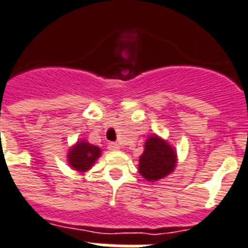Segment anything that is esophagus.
<instances>
[{
    "mask_svg": "<svg viewBox=\"0 0 248 248\" xmlns=\"http://www.w3.org/2000/svg\"><path fill=\"white\" fill-rule=\"evenodd\" d=\"M108 147H109V150H112V151H117V150L121 149L120 143L117 142H111L109 145H108Z\"/></svg>",
    "mask_w": 248,
    "mask_h": 248,
    "instance_id": "34e87169",
    "label": "esophagus"
}]
</instances>
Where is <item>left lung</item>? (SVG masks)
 Segmentation results:
<instances>
[{"mask_svg": "<svg viewBox=\"0 0 248 248\" xmlns=\"http://www.w3.org/2000/svg\"><path fill=\"white\" fill-rule=\"evenodd\" d=\"M178 155L163 137L151 135L143 145V153L139 159V172L147 182H157L170 175L176 168Z\"/></svg>", "mask_w": 248, "mask_h": 248, "instance_id": "8db88e82", "label": "left lung"}]
</instances>
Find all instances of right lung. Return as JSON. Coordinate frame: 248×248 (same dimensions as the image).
I'll use <instances>...</instances> for the list:
<instances>
[{
  "label": "right lung",
  "instance_id": "obj_1",
  "mask_svg": "<svg viewBox=\"0 0 248 248\" xmlns=\"http://www.w3.org/2000/svg\"><path fill=\"white\" fill-rule=\"evenodd\" d=\"M101 154V147L80 139L68 149L66 161L73 170H77L78 172L83 174V172H87L88 170L92 169V166L98 160Z\"/></svg>",
  "mask_w": 248,
  "mask_h": 248
}]
</instances>
